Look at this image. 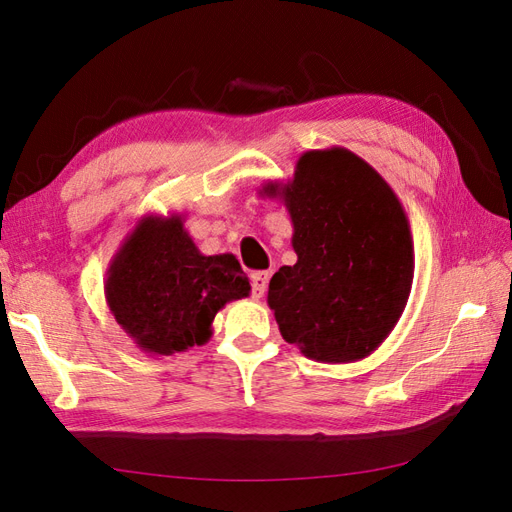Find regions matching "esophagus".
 Masks as SVG:
<instances>
[{
	"instance_id": "34e87169",
	"label": "esophagus",
	"mask_w": 512,
	"mask_h": 512,
	"mask_svg": "<svg viewBox=\"0 0 512 512\" xmlns=\"http://www.w3.org/2000/svg\"><path fill=\"white\" fill-rule=\"evenodd\" d=\"M268 281H270V274L268 272H253L251 274V285H253V298H261L268 290Z\"/></svg>"
}]
</instances>
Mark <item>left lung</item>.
<instances>
[{
	"instance_id": "obj_1",
	"label": "left lung",
	"mask_w": 512,
	"mask_h": 512,
	"mask_svg": "<svg viewBox=\"0 0 512 512\" xmlns=\"http://www.w3.org/2000/svg\"><path fill=\"white\" fill-rule=\"evenodd\" d=\"M290 212L298 255L274 272L268 305L285 342L322 363H352L381 346L411 294L409 218L389 183L344 147L298 157L287 183L268 181Z\"/></svg>"
}]
</instances>
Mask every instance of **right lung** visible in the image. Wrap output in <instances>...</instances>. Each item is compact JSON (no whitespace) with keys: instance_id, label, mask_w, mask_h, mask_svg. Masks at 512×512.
I'll list each match as a JSON object with an SVG mask.
<instances>
[{"instance_id":"add662e5","label":"right lung","mask_w":512,"mask_h":512,"mask_svg":"<svg viewBox=\"0 0 512 512\" xmlns=\"http://www.w3.org/2000/svg\"><path fill=\"white\" fill-rule=\"evenodd\" d=\"M248 294L235 255H203L181 214L142 216L106 272L114 320L153 357L207 344L216 313Z\"/></svg>"}]
</instances>
